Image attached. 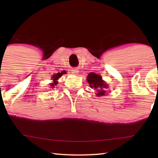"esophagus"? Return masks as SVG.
Masks as SVG:
<instances>
[{
    "label": "esophagus",
    "mask_w": 158,
    "mask_h": 158,
    "mask_svg": "<svg viewBox=\"0 0 158 158\" xmlns=\"http://www.w3.org/2000/svg\"><path fill=\"white\" fill-rule=\"evenodd\" d=\"M71 72H72L73 75H76L77 74H78L79 70H77V69H73V70H71Z\"/></svg>",
    "instance_id": "obj_1"
}]
</instances>
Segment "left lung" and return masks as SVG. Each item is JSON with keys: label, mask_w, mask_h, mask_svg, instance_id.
I'll return each instance as SVG.
<instances>
[{"label": "left lung", "mask_w": 158, "mask_h": 158, "mask_svg": "<svg viewBox=\"0 0 158 158\" xmlns=\"http://www.w3.org/2000/svg\"><path fill=\"white\" fill-rule=\"evenodd\" d=\"M87 81L90 87L96 90V96H106V89L109 88V85L103 81L100 75L90 73L87 76Z\"/></svg>", "instance_id": "8db88e82"}]
</instances>
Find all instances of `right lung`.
Wrapping results in <instances>:
<instances>
[{
	"label": "right lung",
	"mask_w": 158,
	"mask_h": 158,
	"mask_svg": "<svg viewBox=\"0 0 158 158\" xmlns=\"http://www.w3.org/2000/svg\"><path fill=\"white\" fill-rule=\"evenodd\" d=\"M63 74H64V73L62 71V72H61V73H57V74H54L52 76L51 79L53 81H52V83H51L50 84H49V85H50V88H54L56 85H57V83H58L57 80L59 79L60 77H61Z\"/></svg>",
	"instance_id": "add662e5"
}]
</instances>
